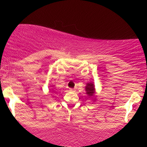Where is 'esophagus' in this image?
Segmentation results:
<instances>
[{
  "instance_id": "esophagus-1",
  "label": "esophagus",
  "mask_w": 147,
  "mask_h": 147,
  "mask_svg": "<svg viewBox=\"0 0 147 147\" xmlns=\"http://www.w3.org/2000/svg\"><path fill=\"white\" fill-rule=\"evenodd\" d=\"M70 91H75V88H74V89L70 88Z\"/></svg>"
}]
</instances>
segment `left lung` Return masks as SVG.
I'll use <instances>...</instances> for the list:
<instances>
[{"mask_svg": "<svg viewBox=\"0 0 147 147\" xmlns=\"http://www.w3.org/2000/svg\"><path fill=\"white\" fill-rule=\"evenodd\" d=\"M86 94L89 95L90 97L94 95L95 94V86L92 83L87 84L86 86Z\"/></svg>", "mask_w": 147, "mask_h": 147, "instance_id": "obj_1", "label": "left lung"}]
</instances>
